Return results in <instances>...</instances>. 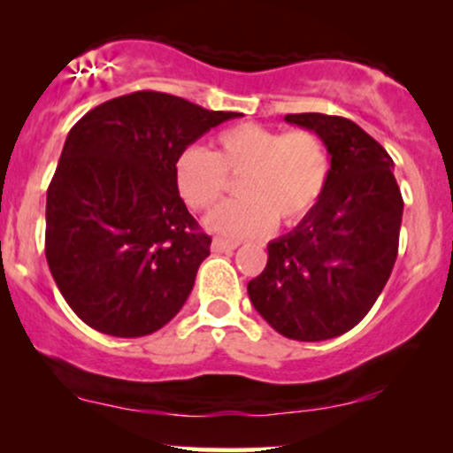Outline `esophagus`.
<instances>
[{
	"mask_svg": "<svg viewBox=\"0 0 453 453\" xmlns=\"http://www.w3.org/2000/svg\"><path fill=\"white\" fill-rule=\"evenodd\" d=\"M238 241H226V238H215V241H212V251H217V253H221V251H234V249L238 247Z\"/></svg>",
	"mask_w": 453,
	"mask_h": 453,
	"instance_id": "obj_1",
	"label": "esophagus"
}]
</instances>
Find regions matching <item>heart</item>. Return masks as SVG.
Returning a JSON list of instances; mask_svg holds the SVG:
<instances>
[{"mask_svg": "<svg viewBox=\"0 0 453 453\" xmlns=\"http://www.w3.org/2000/svg\"><path fill=\"white\" fill-rule=\"evenodd\" d=\"M332 173L326 142L309 129H279L241 123L223 129L211 153L187 147L174 159V185L191 209H212L226 194V176L236 179L241 200L223 204L206 219L226 236H257L274 219L292 226L324 196Z\"/></svg>", "mask_w": 453, "mask_h": 453, "instance_id": "b5f03b06", "label": "heart"}]
</instances>
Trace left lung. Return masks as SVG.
Returning <instances> with one entry per match:
<instances>
[{"label":"left lung","instance_id":"obj_1","mask_svg":"<svg viewBox=\"0 0 453 453\" xmlns=\"http://www.w3.org/2000/svg\"><path fill=\"white\" fill-rule=\"evenodd\" d=\"M285 121L326 142L332 173L303 221L268 242V264L247 285L251 304L279 334L327 341L364 319L398 256L403 196L388 150L360 126L319 112Z\"/></svg>","mask_w":453,"mask_h":453}]
</instances>
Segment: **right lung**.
I'll return each instance as SVG.
<instances>
[{
	"label": "right lung",
	"instance_id": "add662e5",
	"mask_svg": "<svg viewBox=\"0 0 453 453\" xmlns=\"http://www.w3.org/2000/svg\"><path fill=\"white\" fill-rule=\"evenodd\" d=\"M241 117L136 91L67 134L46 194V262L70 309L104 334L147 336L183 309L211 236L174 185V159Z\"/></svg>",
	"mask_w": 453,
	"mask_h": 453
}]
</instances>
